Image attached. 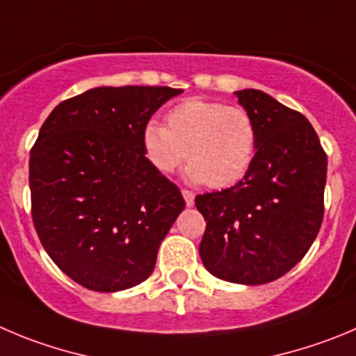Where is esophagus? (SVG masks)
<instances>
[{
  "label": "esophagus",
  "mask_w": 356,
  "mask_h": 356,
  "mask_svg": "<svg viewBox=\"0 0 356 356\" xmlns=\"http://www.w3.org/2000/svg\"><path fill=\"white\" fill-rule=\"evenodd\" d=\"M182 197H184L186 205H188V207H193V205H195V195L191 193V191H188V189H182Z\"/></svg>",
  "instance_id": "1"
}]
</instances>
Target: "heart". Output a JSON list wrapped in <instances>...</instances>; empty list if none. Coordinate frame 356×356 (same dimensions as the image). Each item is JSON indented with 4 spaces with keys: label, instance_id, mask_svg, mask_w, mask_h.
Masks as SVG:
<instances>
[{
    "label": "heart",
    "instance_id": "b5f03b06",
    "mask_svg": "<svg viewBox=\"0 0 356 356\" xmlns=\"http://www.w3.org/2000/svg\"><path fill=\"white\" fill-rule=\"evenodd\" d=\"M142 147L149 163L161 174L189 165V184L216 189L244 179L254 161L258 128L253 115L237 105L211 99H186L167 114V126L151 119L142 129Z\"/></svg>",
    "mask_w": 356,
    "mask_h": 356
}]
</instances>
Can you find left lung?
<instances>
[{
	"label": "left lung",
	"mask_w": 356,
	"mask_h": 356,
	"mask_svg": "<svg viewBox=\"0 0 356 356\" xmlns=\"http://www.w3.org/2000/svg\"><path fill=\"white\" fill-rule=\"evenodd\" d=\"M235 96L257 122V156L237 184L195 198L207 221L198 251L216 277L265 284L293 268L320 232L327 154L300 112L258 89Z\"/></svg>",
	"instance_id": "left-lung-1"
}]
</instances>
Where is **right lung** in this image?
I'll use <instances>...</instances> for the list:
<instances>
[{
  "label": "right lung",
  "mask_w": 356,
  "mask_h": 356,
  "mask_svg": "<svg viewBox=\"0 0 356 356\" xmlns=\"http://www.w3.org/2000/svg\"><path fill=\"white\" fill-rule=\"evenodd\" d=\"M182 89L95 88L51 112L29 158L31 214L43 249L75 283L128 290L154 270L186 202L152 167L142 129Z\"/></svg>",
  "instance_id": "right-lung-1"
}]
</instances>
